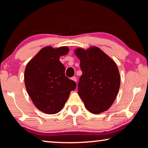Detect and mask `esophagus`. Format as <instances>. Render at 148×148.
Instances as JSON below:
<instances>
[{"instance_id": "esophagus-1", "label": "esophagus", "mask_w": 148, "mask_h": 148, "mask_svg": "<svg viewBox=\"0 0 148 148\" xmlns=\"http://www.w3.org/2000/svg\"><path fill=\"white\" fill-rule=\"evenodd\" d=\"M71 79H72L73 80V81H74V82H76V81H77V79H76V77H75V76H74V77H72V78H71Z\"/></svg>"}]
</instances>
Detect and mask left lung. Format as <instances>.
Instances as JSON below:
<instances>
[{
	"label": "left lung",
	"mask_w": 148,
	"mask_h": 148,
	"mask_svg": "<svg viewBox=\"0 0 148 148\" xmlns=\"http://www.w3.org/2000/svg\"><path fill=\"white\" fill-rule=\"evenodd\" d=\"M75 53L82 71L77 85L80 98L91 113L106 111L114 102L120 86L116 64L97 47L76 49Z\"/></svg>",
	"instance_id": "obj_1"
}]
</instances>
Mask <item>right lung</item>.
Masks as SVG:
<instances>
[{
    "instance_id": "1",
    "label": "right lung",
    "mask_w": 148,
    "mask_h": 148,
    "mask_svg": "<svg viewBox=\"0 0 148 148\" xmlns=\"http://www.w3.org/2000/svg\"><path fill=\"white\" fill-rule=\"evenodd\" d=\"M67 47L42 48L27 64L25 84L27 92L37 108L54 114L61 111L76 84L65 76L60 56L69 53Z\"/></svg>"
}]
</instances>
